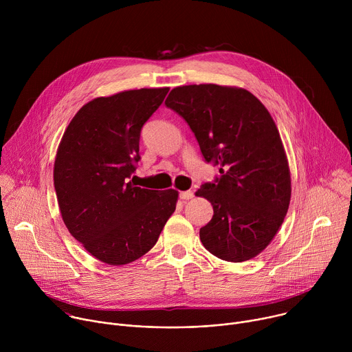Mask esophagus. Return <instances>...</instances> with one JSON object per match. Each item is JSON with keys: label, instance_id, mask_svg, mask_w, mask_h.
I'll return each instance as SVG.
<instances>
[{"label": "esophagus", "instance_id": "esophagus-1", "mask_svg": "<svg viewBox=\"0 0 352 352\" xmlns=\"http://www.w3.org/2000/svg\"><path fill=\"white\" fill-rule=\"evenodd\" d=\"M179 197H181L182 200H189V199H192V197H193V192H192V190L181 192V193H179Z\"/></svg>", "mask_w": 352, "mask_h": 352}]
</instances>
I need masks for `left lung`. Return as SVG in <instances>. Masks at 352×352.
Masks as SVG:
<instances>
[{"label":"left lung","instance_id":"8db88e82","mask_svg":"<svg viewBox=\"0 0 352 352\" xmlns=\"http://www.w3.org/2000/svg\"><path fill=\"white\" fill-rule=\"evenodd\" d=\"M166 106L189 125L208 163L220 178L196 196L213 206L199 236L210 254L227 262L258 256L287 214L291 175L278 129L252 93L213 83L173 89Z\"/></svg>","mask_w":352,"mask_h":352}]
</instances>
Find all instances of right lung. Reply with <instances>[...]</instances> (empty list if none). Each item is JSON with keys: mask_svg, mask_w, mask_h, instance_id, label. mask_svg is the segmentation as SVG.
Wrapping results in <instances>:
<instances>
[{"mask_svg": "<svg viewBox=\"0 0 352 352\" xmlns=\"http://www.w3.org/2000/svg\"><path fill=\"white\" fill-rule=\"evenodd\" d=\"M168 90L93 98L63 135L54 163L60 212L71 235L100 262L121 266L147 254L175 210V189H144L129 181L140 160L142 126Z\"/></svg>", "mask_w": 352, "mask_h": 352, "instance_id": "obj_1", "label": "right lung"}]
</instances>
